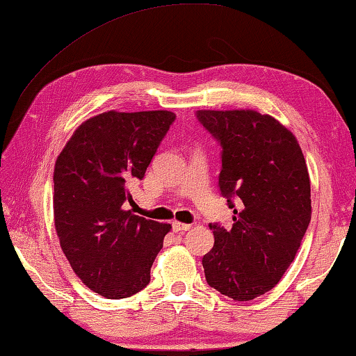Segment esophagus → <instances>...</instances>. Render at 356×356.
Instances as JSON below:
<instances>
[{"mask_svg": "<svg viewBox=\"0 0 356 356\" xmlns=\"http://www.w3.org/2000/svg\"><path fill=\"white\" fill-rule=\"evenodd\" d=\"M191 228V225L188 223H182V222H172V229L176 233H184V231H188Z\"/></svg>", "mask_w": 356, "mask_h": 356, "instance_id": "1", "label": "esophagus"}]
</instances>
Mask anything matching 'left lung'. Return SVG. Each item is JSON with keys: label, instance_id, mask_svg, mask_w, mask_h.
<instances>
[{"label": "left lung", "instance_id": "1", "mask_svg": "<svg viewBox=\"0 0 356 356\" xmlns=\"http://www.w3.org/2000/svg\"><path fill=\"white\" fill-rule=\"evenodd\" d=\"M222 145L218 187L233 227L211 223L202 258L207 284L234 301L273 290L289 269L310 222V180L302 150L280 122L257 111H198Z\"/></svg>", "mask_w": 356, "mask_h": 356}]
</instances>
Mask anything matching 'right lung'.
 <instances>
[{
	"mask_svg": "<svg viewBox=\"0 0 356 356\" xmlns=\"http://www.w3.org/2000/svg\"><path fill=\"white\" fill-rule=\"evenodd\" d=\"M174 120L169 111L103 112L83 122L56 158L54 218L61 250L77 277L107 300L149 285L171 231L123 204Z\"/></svg>",
	"mask_w": 356,
	"mask_h": 356,
	"instance_id": "obj_1",
	"label": "right lung"
}]
</instances>
